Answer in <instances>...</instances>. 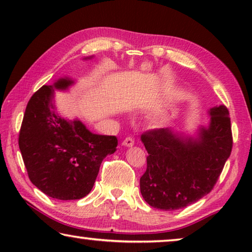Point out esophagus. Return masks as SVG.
<instances>
[{"label": "esophagus", "instance_id": "34e87169", "mask_svg": "<svg viewBox=\"0 0 252 252\" xmlns=\"http://www.w3.org/2000/svg\"><path fill=\"white\" fill-rule=\"evenodd\" d=\"M122 144L125 147H127V148H130V147H133L134 146V140L132 139V138H126L125 140H123V142H122Z\"/></svg>", "mask_w": 252, "mask_h": 252}]
</instances>
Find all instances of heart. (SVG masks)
<instances>
[{
    "mask_svg": "<svg viewBox=\"0 0 252 252\" xmlns=\"http://www.w3.org/2000/svg\"><path fill=\"white\" fill-rule=\"evenodd\" d=\"M168 119H169L168 114L161 113V114H159V116L156 118V123H157L158 126H163V125H165V123H167Z\"/></svg>",
    "mask_w": 252,
    "mask_h": 252,
    "instance_id": "heart-1",
    "label": "heart"
}]
</instances>
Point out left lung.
I'll return each mask as SVG.
<instances>
[{
	"label": "left lung",
	"mask_w": 252,
	"mask_h": 252,
	"mask_svg": "<svg viewBox=\"0 0 252 252\" xmlns=\"http://www.w3.org/2000/svg\"><path fill=\"white\" fill-rule=\"evenodd\" d=\"M208 113L209 125L193 133L165 127L142 134L149 156L140 191L151 207L178 210L197 202L216 185L231 153V123L222 104Z\"/></svg>",
	"instance_id": "1"
}]
</instances>
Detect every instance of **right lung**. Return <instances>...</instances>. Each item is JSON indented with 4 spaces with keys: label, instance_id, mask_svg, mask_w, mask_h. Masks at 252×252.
<instances>
[{
    "label": "right lung",
    "instance_id": "1",
    "mask_svg": "<svg viewBox=\"0 0 252 252\" xmlns=\"http://www.w3.org/2000/svg\"><path fill=\"white\" fill-rule=\"evenodd\" d=\"M74 83L64 76L34 93L19 135L30 180L58 200H76L90 193L102 161L116 152L118 146L114 135L93 133L78 118L69 120L60 116L54 103L55 90L66 91Z\"/></svg>",
    "mask_w": 252,
    "mask_h": 252
}]
</instances>
